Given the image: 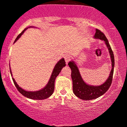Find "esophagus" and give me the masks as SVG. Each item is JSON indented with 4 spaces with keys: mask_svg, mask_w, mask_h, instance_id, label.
I'll list each match as a JSON object with an SVG mask.
<instances>
[{
    "mask_svg": "<svg viewBox=\"0 0 127 127\" xmlns=\"http://www.w3.org/2000/svg\"><path fill=\"white\" fill-rule=\"evenodd\" d=\"M70 59H71V57L69 55H65L64 56V60H65V63L67 64L68 62L70 60Z\"/></svg>",
    "mask_w": 127,
    "mask_h": 127,
    "instance_id": "1",
    "label": "esophagus"
}]
</instances>
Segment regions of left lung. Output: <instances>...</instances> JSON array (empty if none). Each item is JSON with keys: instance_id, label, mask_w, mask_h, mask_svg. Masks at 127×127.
Segmentation results:
<instances>
[{"instance_id": "8db88e82", "label": "left lung", "mask_w": 127, "mask_h": 127, "mask_svg": "<svg viewBox=\"0 0 127 127\" xmlns=\"http://www.w3.org/2000/svg\"><path fill=\"white\" fill-rule=\"evenodd\" d=\"M94 37V39L104 40L110 54L112 62V69L108 78L103 84L98 86L90 85L84 82L80 74L78 66L73 61H71L68 63V66L70 67L72 70L71 77H72L73 82V91L76 97L84 100H94L103 95L110 88L112 82L113 70H114V55L106 36L100 30L96 29Z\"/></svg>"}]
</instances>
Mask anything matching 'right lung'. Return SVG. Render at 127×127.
Masks as SVG:
<instances>
[{"instance_id": "add662e5", "label": "right lung", "mask_w": 127, "mask_h": 127, "mask_svg": "<svg viewBox=\"0 0 127 127\" xmlns=\"http://www.w3.org/2000/svg\"><path fill=\"white\" fill-rule=\"evenodd\" d=\"M29 27H34L33 26H30V27L26 28L23 30V32L20 33L19 35L17 36V37L15 40L14 43L17 41L18 39L21 37L22 34L24 33V32L27 30V29ZM65 62L64 61V59L63 58L58 62L55 65L53 71H52L51 76L48 82V84H46V85L43 88L41 89V90H39V91H26V90H23V88H21L20 87H19V85L17 84V83L15 82L14 78L12 77V72H11V67L9 66V69H10V73H11V76L12 77V80L13 82H14V84H15L16 88H17V90H18V91L20 93L24 96V97H27V98L33 99V100H43V99H46L48 97H50L51 95L53 94L54 91V84H55V78H57L58 75H59L60 73L61 72V70L63 68V67L65 66Z\"/></svg>"}]
</instances>
